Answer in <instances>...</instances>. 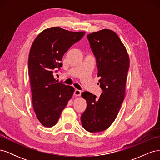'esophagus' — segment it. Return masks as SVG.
<instances>
[{
  "mask_svg": "<svg viewBox=\"0 0 160 160\" xmlns=\"http://www.w3.org/2000/svg\"><path fill=\"white\" fill-rule=\"evenodd\" d=\"M81 94V91L79 90V89H75V92H74V95L75 96H80Z\"/></svg>",
  "mask_w": 160,
  "mask_h": 160,
  "instance_id": "34e87169",
  "label": "esophagus"
}]
</instances>
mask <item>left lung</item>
Returning <instances> with one entry per match:
<instances>
[{
  "mask_svg": "<svg viewBox=\"0 0 160 160\" xmlns=\"http://www.w3.org/2000/svg\"><path fill=\"white\" fill-rule=\"evenodd\" d=\"M87 37L96 58L103 93L99 99L88 91L81 94L88 105L81 121L85 130L95 133L107 129L117 117L125 98L129 58L124 45L113 31L103 29Z\"/></svg>",
  "mask_w": 160,
  "mask_h": 160,
  "instance_id": "obj_1",
  "label": "left lung"
}]
</instances>
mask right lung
Instances as JSON below:
<instances>
[{
  "label": "right lung",
  "instance_id": "add662e5",
  "mask_svg": "<svg viewBox=\"0 0 160 160\" xmlns=\"http://www.w3.org/2000/svg\"><path fill=\"white\" fill-rule=\"evenodd\" d=\"M85 32H72L60 27L42 31L34 41L28 56V66L32 102L38 120L51 128L59 119L75 89L54 78L62 64V56Z\"/></svg>",
  "mask_w": 160,
  "mask_h": 160
}]
</instances>
